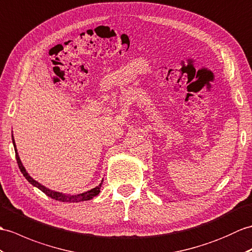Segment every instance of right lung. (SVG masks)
I'll return each instance as SVG.
<instances>
[{
    "label": "right lung",
    "mask_w": 252,
    "mask_h": 252,
    "mask_svg": "<svg viewBox=\"0 0 252 252\" xmlns=\"http://www.w3.org/2000/svg\"><path fill=\"white\" fill-rule=\"evenodd\" d=\"M11 139H13V145H14V148H15V153H16V159H17V163H18V166L20 168V172L23 174V176L26 177V179L30 183L32 186L36 187L37 189H39L40 191H43L46 195H48L49 197L54 198L56 201H60V202H67V203H78L81 201H89L90 198H93L94 196H96L99 190H101V187L103 184V179L101 181V184L98 186H96L95 188H93L91 190H88L86 192L80 193V194H65V193H62V192H58V191H54V190H50L47 188V187L43 186L42 184H39L38 181H36L35 179H33L29 173L27 172L26 167L23 166L22 162L20 160V157L18 155V151H17V147H16V143H15V138L14 135L11 134Z\"/></svg>",
    "instance_id": "1"
}]
</instances>
